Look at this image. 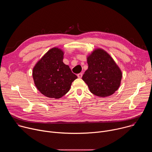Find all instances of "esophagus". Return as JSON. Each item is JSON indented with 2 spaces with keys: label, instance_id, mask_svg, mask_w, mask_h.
Listing matches in <instances>:
<instances>
[{
  "label": "esophagus",
  "instance_id": "34e87169",
  "mask_svg": "<svg viewBox=\"0 0 152 152\" xmlns=\"http://www.w3.org/2000/svg\"><path fill=\"white\" fill-rule=\"evenodd\" d=\"M82 76V73H79V74H77V77H78L79 78H81Z\"/></svg>",
  "mask_w": 152,
  "mask_h": 152
}]
</instances>
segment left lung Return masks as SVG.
<instances>
[{
	"mask_svg": "<svg viewBox=\"0 0 152 152\" xmlns=\"http://www.w3.org/2000/svg\"><path fill=\"white\" fill-rule=\"evenodd\" d=\"M87 63L88 68L82 79L91 93L100 97L113 94L120 85L122 73L111 56L97 49L88 56Z\"/></svg>",
	"mask_w": 152,
	"mask_h": 152,
	"instance_id": "1",
	"label": "left lung"
}]
</instances>
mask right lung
I'll return each instance as SVG.
<instances>
[{
  "label": "right lung",
  "instance_id": "add662e5",
  "mask_svg": "<svg viewBox=\"0 0 152 152\" xmlns=\"http://www.w3.org/2000/svg\"><path fill=\"white\" fill-rule=\"evenodd\" d=\"M64 52L54 48L49 50L33 69L34 83L39 92L50 98L59 99L66 94L77 78L63 60Z\"/></svg>",
  "mask_w": 152,
  "mask_h": 152
}]
</instances>
